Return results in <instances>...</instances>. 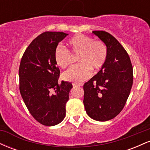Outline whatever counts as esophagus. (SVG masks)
<instances>
[{
	"mask_svg": "<svg viewBox=\"0 0 150 150\" xmlns=\"http://www.w3.org/2000/svg\"><path fill=\"white\" fill-rule=\"evenodd\" d=\"M73 86L74 87H81L82 85H80V84H73Z\"/></svg>",
	"mask_w": 150,
	"mask_h": 150,
	"instance_id": "obj_1",
	"label": "esophagus"
}]
</instances>
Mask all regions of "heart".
<instances>
[{"label": "heart", "instance_id": "heart-1", "mask_svg": "<svg viewBox=\"0 0 150 150\" xmlns=\"http://www.w3.org/2000/svg\"><path fill=\"white\" fill-rule=\"evenodd\" d=\"M68 46L72 54L79 55V65H74L63 73V79L65 81L81 83L91 76V69L98 70L106 63L107 47L101 41H94L92 37L85 34H78L68 41ZM71 53L62 46H58L54 52L56 64L61 68H67L72 62Z\"/></svg>", "mask_w": 150, "mask_h": 150}]
</instances>
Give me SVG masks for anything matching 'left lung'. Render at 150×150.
<instances>
[{
  "label": "left lung",
  "mask_w": 150,
  "mask_h": 150,
  "mask_svg": "<svg viewBox=\"0 0 150 150\" xmlns=\"http://www.w3.org/2000/svg\"><path fill=\"white\" fill-rule=\"evenodd\" d=\"M107 47L106 63L83 86L84 106L88 116L98 121L115 118L124 107L133 81L128 53L111 34L93 31Z\"/></svg>",
  "instance_id": "obj_1"
}]
</instances>
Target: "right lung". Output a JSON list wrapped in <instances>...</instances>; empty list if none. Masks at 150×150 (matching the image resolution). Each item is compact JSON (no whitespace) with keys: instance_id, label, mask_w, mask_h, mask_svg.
<instances>
[{"instance_id":"obj_1","label":"right lung","mask_w":150,"mask_h":150,"mask_svg":"<svg viewBox=\"0 0 150 150\" xmlns=\"http://www.w3.org/2000/svg\"><path fill=\"white\" fill-rule=\"evenodd\" d=\"M68 34L46 32L34 39L25 50L19 68L20 91L34 119L53 126L65 116V105L73 88L70 82L58 84L60 70L54 59L58 43Z\"/></svg>"}]
</instances>
